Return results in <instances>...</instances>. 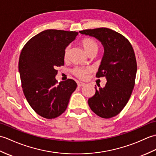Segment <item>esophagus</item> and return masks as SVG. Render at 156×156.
I'll return each instance as SVG.
<instances>
[{"label": "esophagus", "instance_id": "1", "mask_svg": "<svg viewBox=\"0 0 156 156\" xmlns=\"http://www.w3.org/2000/svg\"><path fill=\"white\" fill-rule=\"evenodd\" d=\"M86 84L84 83H82V82H78L77 83V85L78 87H83V86H85Z\"/></svg>", "mask_w": 156, "mask_h": 156}]
</instances>
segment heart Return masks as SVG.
Wrapping results in <instances>:
<instances>
[{"label": "heart", "instance_id": "heart-1", "mask_svg": "<svg viewBox=\"0 0 156 156\" xmlns=\"http://www.w3.org/2000/svg\"><path fill=\"white\" fill-rule=\"evenodd\" d=\"M81 44L83 47L88 54H90L93 52L98 51L99 49V43L96 40L91 39V38H85L81 41ZM69 50H70V45H68L64 50L63 57L65 59H67L69 56ZM89 72V69L87 68H83L82 67H76L73 69L72 73L75 77L80 79H85L87 77V74Z\"/></svg>", "mask_w": 156, "mask_h": 156}]
</instances>
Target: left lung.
I'll return each instance as SVG.
<instances>
[{
    "mask_svg": "<svg viewBox=\"0 0 156 156\" xmlns=\"http://www.w3.org/2000/svg\"><path fill=\"white\" fill-rule=\"evenodd\" d=\"M94 37L104 47L101 65L96 77H105L104 88L95 89L88 104L96 115L102 118L113 117L122 112L133 91L137 72V63L130 42L122 34L108 28L79 31Z\"/></svg>",
    "mask_w": 156,
    "mask_h": 156,
    "instance_id": "left-lung-1",
    "label": "left lung"
}]
</instances>
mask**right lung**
<instances>
[{
  "label": "right lung",
  "mask_w": 156,
  "mask_h": 156,
  "mask_svg": "<svg viewBox=\"0 0 156 156\" xmlns=\"http://www.w3.org/2000/svg\"><path fill=\"white\" fill-rule=\"evenodd\" d=\"M78 32L48 29L31 38L23 47L19 61L23 91L38 115L54 119L66 110L77 88L71 79L58 83L57 67L64 65V50Z\"/></svg>",
  "instance_id": "right-lung-1"
}]
</instances>
